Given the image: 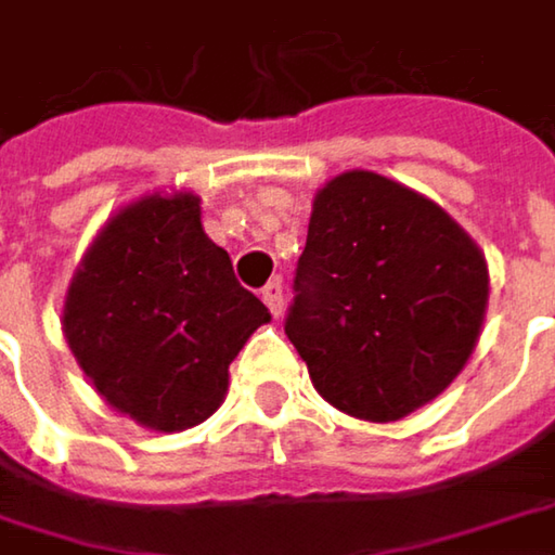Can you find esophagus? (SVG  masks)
<instances>
[{
	"label": "esophagus",
	"mask_w": 555,
	"mask_h": 555,
	"mask_svg": "<svg viewBox=\"0 0 555 555\" xmlns=\"http://www.w3.org/2000/svg\"><path fill=\"white\" fill-rule=\"evenodd\" d=\"M263 301H267V308L273 311V318L282 314V282H279V279L263 285Z\"/></svg>",
	"instance_id": "esophagus-1"
}]
</instances>
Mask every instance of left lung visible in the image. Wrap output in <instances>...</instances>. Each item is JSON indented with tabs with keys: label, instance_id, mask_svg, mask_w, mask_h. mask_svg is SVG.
Returning a JSON list of instances; mask_svg holds the SVG:
<instances>
[{
	"label": "left lung",
	"instance_id": "1",
	"mask_svg": "<svg viewBox=\"0 0 555 555\" xmlns=\"http://www.w3.org/2000/svg\"><path fill=\"white\" fill-rule=\"evenodd\" d=\"M489 267L430 198L370 169L334 176L311 205L285 334L324 401L401 421L476 350Z\"/></svg>",
	"mask_w": 555,
	"mask_h": 555
}]
</instances>
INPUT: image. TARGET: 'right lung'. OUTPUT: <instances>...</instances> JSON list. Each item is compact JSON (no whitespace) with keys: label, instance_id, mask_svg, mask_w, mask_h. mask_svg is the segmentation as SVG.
<instances>
[{"label":"right lung","instance_id":"add662e5","mask_svg":"<svg viewBox=\"0 0 555 555\" xmlns=\"http://www.w3.org/2000/svg\"><path fill=\"white\" fill-rule=\"evenodd\" d=\"M267 321L192 192H154L108 218L63 301V337L95 391L164 434L218 411L228 366Z\"/></svg>","mask_w":555,"mask_h":555}]
</instances>
